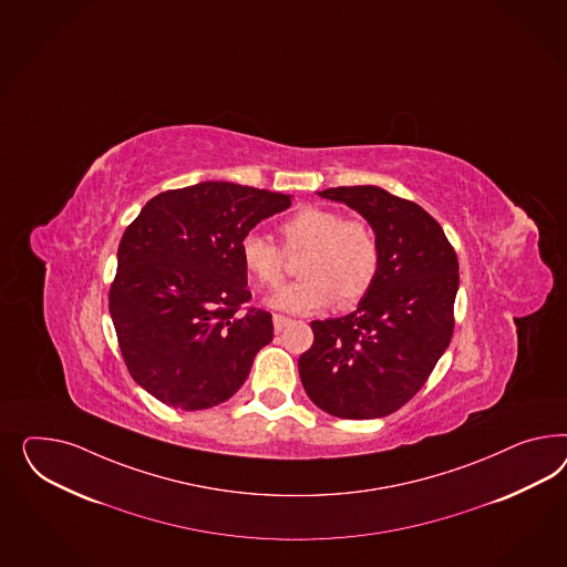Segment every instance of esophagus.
Segmentation results:
<instances>
[{"label": "esophagus", "mask_w": 567, "mask_h": 567, "mask_svg": "<svg viewBox=\"0 0 567 567\" xmlns=\"http://www.w3.org/2000/svg\"><path fill=\"white\" fill-rule=\"evenodd\" d=\"M291 321L288 319V317H281V315H276L274 317V329H276V333H281L288 324H290Z\"/></svg>", "instance_id": "esophagus-1"}]
</instances>
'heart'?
<instances>
[{
	"label": "heart",
	"mask_w": 567,
	"mask_h": 567,
	"mask_svg": "<svg viewBox=\"0 0 567 567\" xmlns=\"http://www.w3.org/2000/svg\"><path fill=\"white\" fill-rule=\"evenodd\" d=\"M286 252L305 250L300 281L279 288L267 305L291 315H312L338 302L348 308L362 300L377 279L381 250L371 226L324 207H305L281 224ZM240 260L255 286L271 290L284 277V252L260 231L240 238Z\"/></svg>",
	"instance_id": "1"
}]
</instances>
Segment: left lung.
Segmentation results:
<instances>
[{"label":"left lung","instance_id":"8db88e82","mask_svg":"<svg viewBox=\"0 0 567 567\" xmlns=\"http://www.w3.org/2000/svg\"><path fill=\"white\" fill-rule=\"evenodd\" d=\"M360 213L381 262L357 310L312 321L315 341L298 360L308 398L338 419H381L416 395L453 333L460 267L437 221L379 186L319 193Z\"/></svg>","mask_w":567,"mask_h":567}]
</instances>
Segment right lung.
I'll return each instance as SVG.
<instances>
[{
    "label": "right lung",
    "mask_w": 567,
    "mask_h": 567,
    "mask_svg": "<svg viewBox=\"0 0 567 567\" xmlns=\"http://www.w3.org/2000/svg\"><path fill=\"white\" fill-rule=\"evenodd\" d=\"M290 195L200 182L151 198L117 248L110 315L132 379L179 410H205L243 388L274 340L250 300L240 238L288 209Z\"/></svg>",
    "instance_id": "add662e5"
}]
</instances>
